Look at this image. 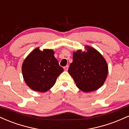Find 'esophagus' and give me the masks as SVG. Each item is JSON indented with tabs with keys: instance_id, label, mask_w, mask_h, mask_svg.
<instances>
[{
	"instance_id": "esophagus-1",
	"label": "esophagus",
	"mask_w": 129,
	"mask_h": 129,
	"mask_svg": "<svg viewBox=\"0 0 129 129\" xmlns=\"http://www.w3.org/2000/svg\"><path fill=\"white\" fill-rule=\"evenodd\" d=\"M63 69H64L65 71H67L68 69H69V66H67L66 67H63Z\"/></svg>"
}]
</instances>
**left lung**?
I'll return each mask as SVG.
<instances>
[{
  "mask_svg": "<svg viewBox=\"0 0 129 129\" xmlns=\"http://www.w3.org/2000/svg\"><path fill=\"white\" fill-rule=\"evenodd\" d=\"M84 48L85 51L78 50L73 52L69 73L78 88L84 92H90L103 85L109 69L106 59L98 50L88 45Z\"/></svg>",
  "mask_w": 129,
  "mask_h": 129,
  "instance_id": "obj_1",
  "label": "left lung"
}]
</instances>
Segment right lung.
Masks as SVG:
<instances>
[{"label":"right lung","mask_w":129,"mask_h":129,"mask_svg":"<svg viewBox=\"0 0 129 129\" xmlns=\"http://www.w3.org/2000/svg\"><path fill=\"white\" fill-rule=\"evenodd\" d=\"M51 49H34L26 57L22 66L23 79L31 89L46 92L55 84L63 69L59 66Z\"/></svg>","instance_id":"add662e5"}]
</instances>
